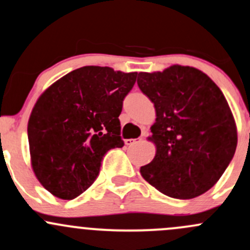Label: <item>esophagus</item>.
I'll list each match as a JSON object with an SVG mask.
<instances>
[{
    "label": "esophagus",
    "instance_id": "34e87169",
    "mask_svg": "<svg viewBox=\"0 0 250 250\" xmlns=\"http://www.w3.org/2000/svg\"><path fill=\"white\" fill-rule=\"evenodd\" d=\"M138 142V139H125L126 146H132V144H136Z\"/></svg>",
    "mask_w": 250,
    "mask_h": 250
}]
</instances>
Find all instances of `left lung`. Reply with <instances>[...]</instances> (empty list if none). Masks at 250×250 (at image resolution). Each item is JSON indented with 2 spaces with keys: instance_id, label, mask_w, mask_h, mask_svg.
Returning a JSON list of instances; mask_svg holds the SVG:
<instances>
[{
  "instance_id": "1",
  "label": "left lung",
  "mask_w": 250,
  "mask_h": 250,
  "mask_svg": "<svg viewBox=\"0 0 250 250\" xmlns=\"http://www.w3.org/2000/svg\"><path fill=\"white\" fill-rule=\"evenodd\" d=\"M139 89L154 104L149 141L156 155L141 174L175 199H192L221 179L237 146V128L227 99L210 77L192 66L139 72Z\"/></svg>"
}]
</instances>
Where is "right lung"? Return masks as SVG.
<instances>
[{
    "label": "right lung",
    "instance_id": "right-lung-1",
    "mask_svg": "<svg viewBox=\"0 0 250 250\" xmlns=\"http://www.w3.org/2000/svg\"><path fill=\"white\" fill-rule=\"evenodd\" d=\"M137 72L82 66L51 84L28 120L31 162L40 184L74 199L98 178L108 150L124 146L119 115Z\"/></svg>",
    "mask_w": 250,
    "mask_h": 250
}]
</instances>
